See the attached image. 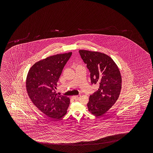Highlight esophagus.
Masks as SVG:
<instances>
[{
  "instance_id": "esophagus-1",
  "label": "esophagus",
  "mask_w": 153,
  "mask_h": 153,
  "mask_svg": "<svg viewBox=\"0 0 153 153\" xmlns=\"http://www.w3.org/2000/svg\"><path fill=\"white\" fill-rule=\"evenodd\" d=\"M81 97V95H76V96H72V98L74 100H78L79 98H80V97Z\"/></svg>"
}]
</instances>
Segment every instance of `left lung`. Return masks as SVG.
Returning <instances> with one entry per match:
<instances>
[{
    "instance_id": "8db88e82",
    "label": "left lung",
    "mask_w": 153,
    "mask_h": 153,
    "mask_svg": "<svg viewBox=\"0 0 153 153\" xmlns=\"http://www.w3.org/2000/svg\"><path fill=\"white\" fill-rule=\"evenodd\" d=\"M81 59L90 72L91 84H98L97 91L90 96L88 111L96 116L106 113L117 101L122 79L113 59L103 53L80 50Z\"/></svg>"
}]
</instances>
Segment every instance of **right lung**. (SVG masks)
<instances>
[{
	"label": "right lung",
	"mask_w": 153,
	"mask_h": 153,
	"mask_svg": "<svg viewBox=\"0 0 153 153\" xmlns=\"http://www.w3.org/2000/svg\"><path fill=\"white\" fill-rule=\"evenodd\" d=\"M72 54H57L36 62L27 76L26 89L33 103L53 119L64 117L70 103L69 98L56 94L55 89Z\"/></svg>",
	"instance_id": "obj_1"
}]
</instances>
